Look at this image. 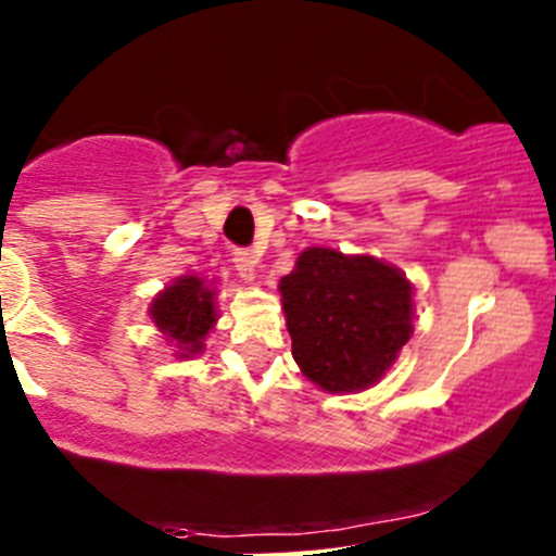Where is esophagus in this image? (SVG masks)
<instances>
[{
  "label": "esophagus",
  "instance_id": "obj_1",
  "mask_svg": "<svg viewBox=\"0 0 556 556\" xmlns=\"http://www.w3.org/2000/svg\"><path fill=\"white\" fill-rule=\"evenodd\" d=\"M233 266H237L239 277H242L244 282H255L257 257L252 255L250 250H237V252H233Z\"/></svg>",
  "mask_w": 556,
  "mask_h": 556
}]
</instances>
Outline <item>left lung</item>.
Returning a JSON list of instances; mask_svg holds the SVG:
<instances>
[{
    "label": "left lung",
    "instance_id": "obj_1",
    "mask_svg": "<svg viewBox=\"0 0 556 556\" xmlns=\"http://www.w3.org/2000/svg\"><path fill=\"white\" fill-rule=\"evenodd\" d=\"M279 295L301 374L336 395L382 382L414 333L412 279L374 255L306 247Z\"/></svg>",
    "mask_w": 556,
    "mask_h": 556
}]
</instances>
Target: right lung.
I'll use <instances>...</instances> for the list:
<instances>
[{
    "instance_id": "right-lung-1",
    "label": "right lung",
    "mask_w": 556,
    "mask_h": 556,
    "mask_svg": "<svg viewBox=\"0 0 556 556\" xmlns=\"http://www.w3.org/2000/svg\"><path fill=\"white\" fill-rule=\"evenodd\" d=\"M148 314L166 344L174 346V355L182 361L201 355L206 350V336L217 325L215 279L210 282L199 274H182L161 293H155Z\"/></svg>"
}]
</instances>
